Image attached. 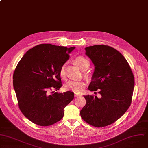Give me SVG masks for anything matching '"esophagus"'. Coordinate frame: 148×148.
<instances>
[{
  "mask_svg": "<svg viewBox=\"0 0 148 148\" xmlns=\"http://www.w3.org/2000/svg\"><path fill=\"white\" fill-rule=\"evenodd\" d=\"M79 96H81L80 95H79V94H75V97H79Z\"/></svg>",
  "mask_w": 148,
  "mask_h": 148,
  "instance_id": "obj_1",
  "label": "esophagus"
}]
</instances>
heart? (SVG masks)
I'll return each instance as SVG.
<instances>
[{"label": "heart", "mask_w": 148, "mask_h": 148, "mask_svg": "<svg viewBox=\"0 0 148 148\" xmlns=\"http://www.w3.org/2000/svg\"><path fill=\"white\" fill-rule=\"evenodd\" d=\"M75 62L82 71L86 70L89 66V61L82 56H79L76 58L75 60ZM60 76L62 79H65L66 77L64 66H63L60 68ZM85 87V83L83 81H69L64 85V88L66 90H72L75 93H81Z\"/></svg>", "instance_id": "obj_1"}]
</instances>
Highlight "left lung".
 <instances>
[{
    "label": "left lung",
    "mask_w": 148,
    "mask_h": 148,
    "mask_svg": "<svg viewBox=\"0 0 148 148\" xmlns=\"http://www.w3.org/2000/svg\"><path fill=\"white\" fill-rule=\"evenodd\" d=\"M85 49L95 66L88 89H98L101 97L84 96L86 103L81 116L91 126L105 127L120 119L130 107L134 77L126 59L115 49L102 44Z\"/></svg>",
    "instance_id": "obj_1"
}]
</instances>
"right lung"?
Returning <instances> with one entry per match:
<instances>
[{"instance_id":"obj_1","label":"right lung","mask_w":148,"mask_h":148,"mask_svg":"<svg viewBox=\"0 0 148 148\" xmlns=\"http://www.w3.org/2000/svg\"><path fill=\"white\" fill-rule=\"evenodd\" d=\"M75 48L39 44L27 51L17 64L14 88L20 110L31 122L48 126L63 118L64 108L74 98V93L53 91L50 94V91L62 86L60 68Z\"/></svg>"}]
</instances>
